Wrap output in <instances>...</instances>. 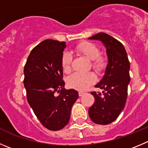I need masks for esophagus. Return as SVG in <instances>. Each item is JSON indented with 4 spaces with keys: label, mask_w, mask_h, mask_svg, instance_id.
Masks as SVG:
<instances>
[{
    "label": "esophagus",
    "mask_w": 148,
    "mask_h": 148,
    "mask_svg": "<svg viewBox=\"0 0 148 148\" xmlns=\"http://www.w3.org/2000/svg\"><path fill=\"white\" fill-rule=\"evenodd\" d=\"M84 94H85V92H83V91H79V96H82Z\"/></svg>",
    "instance_id": "1"
}]
</instances>
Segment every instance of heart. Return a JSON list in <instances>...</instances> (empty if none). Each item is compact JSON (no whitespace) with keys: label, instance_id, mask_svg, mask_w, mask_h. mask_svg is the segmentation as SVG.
<instances>
[{"label":"heart","instance_id":"obj_1","mask_svg":"<svg viewBox=\"0 0 148 148\" xmlns=\"http://www.w3.org/2000/svg\"><path fill=\"white\" fill-rule=\"evenodd\" d=\"M79 53L85 55L91 61V66L96 71H101L105 66V60L103 58L99 57L100 51L93 43H80L76 47ZM72 56L69 52H64L61 58V66L65 73H69L71 69ZM96 75L93 72L80 73L75 72L70 75L67 79L69 86L78 90H85L88 87L96 82Z\"/></svg>","mask_w":148,"mask_h":148}]
</instances>
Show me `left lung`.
I'll return each instance as SVG.
<instances>
[{"label":"left lung","mask_w":148,"mask_h":148,"mask_svg":"<svg viewBox=\"0 0 148 148\" xmlns=\"http://www.w3.org/2000/svg\"><path fill=\"white\" fill-rule=\"evenodd\" d=\"M89 39L101 41L106 47L108 63L103 77L95 85L103 90L102 94L91 93L95 102L88 114L95 123L107 125L115 121L125 107L130 82V63L123 45L111 36L99 33Z\"/></svg>","instance_id":"left-lung-1"}]
</instances>
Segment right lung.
Wrapping results in <instances>:
<instances>
[{
  "mask_svg": "<svg viewBox=\"0 0 148 148\" xmlns=\"http://www.w3.org/2000/svg\"><path fill=\"white\" fill-rule=\"evenodd\" d=\"M66 42L47 39L32 49L24 67L27 102L41 123L51 131L64 128L78 92L65 89L61 58ZM55 92H60L55 96Z\"/></svg>",
  "mask_w": 148,
  "mask_h": 148,
  "instance_id": "obj_1",
  "label": "right lung"
}]
</instances>
